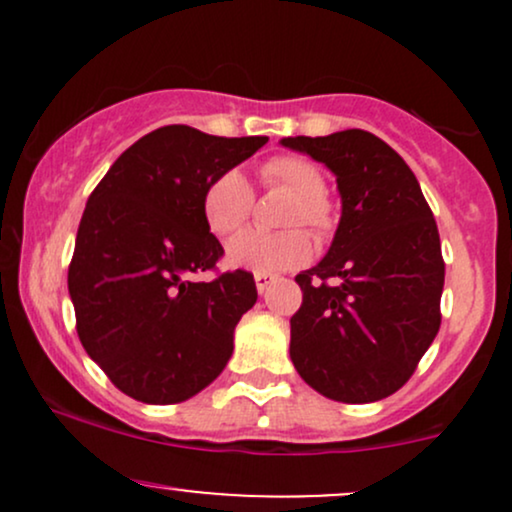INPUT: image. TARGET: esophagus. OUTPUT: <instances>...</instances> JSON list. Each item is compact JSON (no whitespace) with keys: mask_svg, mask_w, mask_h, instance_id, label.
I'll return each instance as SVG.
<instances>
[{"mask_svg":"<svg viewBox=\"0 0 512 512\" xmlns=\"http://www.w3.org/2000/svg\"><path fill=\"white\" fill-rule=\"evenodd\" d=\"M276 281V276L274 274H269V272H255V284H257V291L260 293H264L269 289V286H272Z\"/></svg>","mask_w":512,"mask_h":512,"instance_id":"1","label":"esophagus"}]
</instances>
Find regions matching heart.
<instances>
[{"instance_id": "1", "label": "heart", "mask_w": 512, "mask_h": 512, "mask_svg": "<svg viewBox=\"0 0 512 512\" xmlns=\"http://www.w3.org/2000/svg\"><path fill=\"white\" fill-rule=\"evenodd\" d=\"M262 182L272 190L291 195L284 211L286 226H305L315 238H330L337 228V207L327 195L322 170L308 158L281 154L264 163ZM255 192L248 178L236 168L223 170L209 182L202 197V216L214 236L228 238L250 219ZM313 252L308 233L301 228L264 233L245 231L228 243L226 257L233 267L252 272H281L303 264Z\"/></svg>"}]
</instances>
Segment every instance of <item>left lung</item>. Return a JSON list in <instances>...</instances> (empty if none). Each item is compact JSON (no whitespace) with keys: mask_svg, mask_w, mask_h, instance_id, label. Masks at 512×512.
I'll return each instance as SVG.
<instances>
[{"mask_svg":"<svg viewBox=\"0 0 512 512\" xmlns=\"http://www.w3.org/2000/svg\"><path fill=\"white\" fill-rule=\"evenodd\" d=\"M337 175L342 221L317 267L296 276L291 361L320 395L390 397L414 375L440 327L445 262L419 180L366 129L281 139Z\"/></svg>","mask_w":512,"mask_h":512,"instance_id":"1","label":"left lung"}]
</instances>
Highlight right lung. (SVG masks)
I'll return each instance as SVG.
<instances>
[{"label":"right lung","instance_id":"1","mask_svg":"<svg viewBox=\"0 0 512 512\" xmlns=\"http://www.w3.org/2000/svg\"><path fill=\"white\" fill-rule=\"evenodd\" d=\"M267 144L187 125L154 129L110 166L88 197L69 296L86 354L146 404L185 402L219 378L233 330L257 301L250 272H216L221 243L202 216L204 190Z\"/></svg>","mask_w":512,"mask_h":512}]
</instances>
